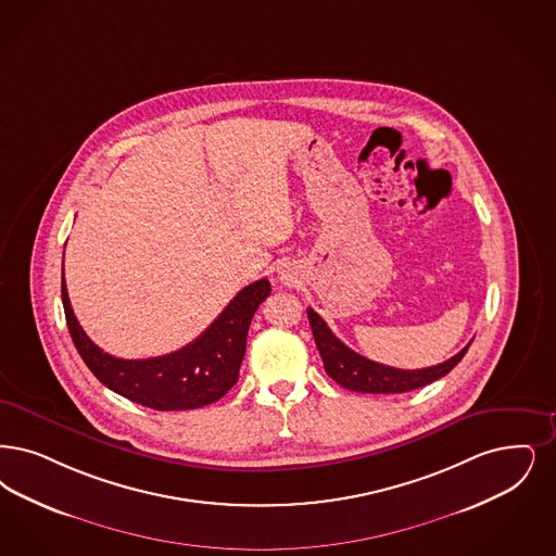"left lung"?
Wrapping results in <instances>:
<instances>
[{
  "label": "left lung",
  "mask_w": 556,
  "mask_h": 556,
  "mask_svg": "<svg viewBox=\"0 0 556 556\" xmlns=\"http://www.w3.org/2000/svg\"><path fill=\"white\" fill-rule=\"evenodd\" d=\"M308 320H311L314 343L318 348V354L323 357L327 375L339 382L341 387L356 391V393H407L414 389L426 387L444 375H448L459 362L466 356V348L448 357L443 364L420 368V370H400L384 364L372 362L368 357L359 356L354 350H350L345 343H341L327 323L308 308Z\"/></svg>",
  "instance_id": "1"
}]
</instances>
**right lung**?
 Returning a JSON list of instances; mask_svg holds the SVG:
<instances>
[{
  "mask_svg": "<svg viewBox=\"0 0 556 556\" xmlns=\"http://www.w3.org/2000/svg\"><path fill=\"white\" fill-rule=\"evenodd\" d=\"M268 293V279H258L245 286L211 327L186 348L167 356L122 359L94 345L78 325L62 268L67 331L90 372L113 393L159 412L197 409L215 403L238 382L252 316Z\"/></svg>",
  "mask_w": 556,
  "mask_h": 556,
  "instance_id": "obj_1",
  "label": "right lung"
}]
</instances>
